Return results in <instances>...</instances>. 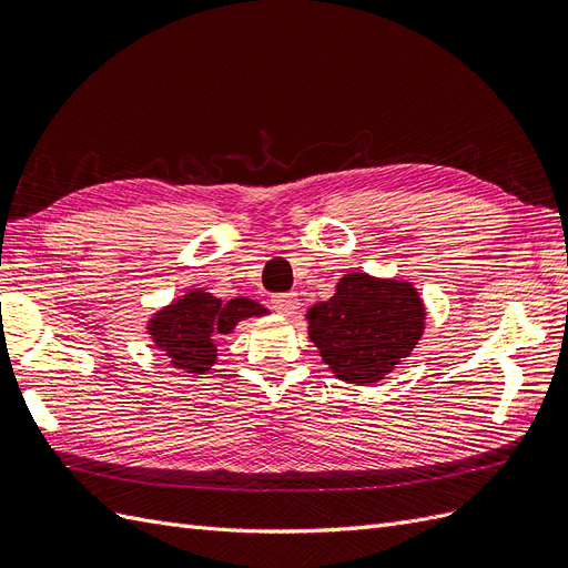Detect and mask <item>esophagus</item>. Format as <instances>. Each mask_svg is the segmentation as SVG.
Listing matches in <instances>:
<instances>
[{"label":"esophagus","mask_w":568,"mask_h":568,"mask_svg":"<svg viewBox=\"0 0 568 568\" xmlns=\"http://www.w3.org/2000/svg\"><path fill=\"white\" fill-rule=\"evenodd\" d=\"M273 308L278 311L281 316H295L300 311V297L295 295V292H285V295H276L271 300Z\"/></svg>","instance_id":"esophagus-1"}]
</instances>
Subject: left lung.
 Masks as SVG:
<instances>
[{"mask_svg":"<svg viewBox=\"0 0 568 568\" xmlns=\"http://www.w3.org/2000/svg\"><path fill=\"white\" fill-rule=\"evenodd\" d=\"M308 339L346 384H375L413 354L425 335L427 306L404 278L344 273L335 295L306 311Z\"/></svg>","mask_w":568,"mask_h":568,"instance_id":"1","label":"left lung"}]
</instances>
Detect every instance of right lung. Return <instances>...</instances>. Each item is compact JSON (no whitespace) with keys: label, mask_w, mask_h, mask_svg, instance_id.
Returning <instances> with one entry per match:
<instances>
[{"label":"right lung","mask_w":568,"mask_h":568,"mask_svg":"<svg viewBox=\"0 0 568 568\" xmlns=\"http://www.w3.org/2000/svg\"><path fill=\"white\" fill-rule=\"evenodd\" d=\"M268 308L250 297L222 302L203 287L186 290L160 306L145 321V333L155 349L184 375H205L216 363V337L231 335L247 318H262Z\"/></svg>","instance_id":"add662e5"}]
</instances>
